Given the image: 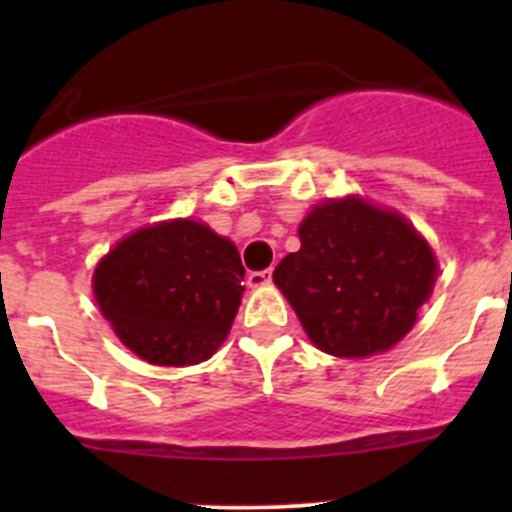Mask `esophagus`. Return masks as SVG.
<instances>
[{
    "mask_svg": "<svg viewBox=\"0 0 512 512\" xmlns=\"http://www.w3.org/2000/svg\"><path fill=\"white\" fill-rule=\"evenodd\" d=\"M266 284H271V271H251L248 274V287L251 289H259V287H266Z\"/></svg>",
    "mask_w": 512,
    "mask_h": 512,
    "instance_id": "1",
    "label": "esophagus"
}]
</instances>
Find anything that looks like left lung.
Returning a JSON list of instances; mask_svg holds the SVG:
<instances>
[{"instance_id": "1", "label": "left lung", "mask_w": 512, "mask_h": 512, "mask_svg": "<svg viewBox=\"0 0 512 512\" xmlns=\"http://www.w3.org/2000/svg\"><path fill=\"white\" fill-rule=\"evenodd\" d=\"M300 243L274 282L320 351L364 359L408 336L433 292L436 256L405 217L359 197L328 200L302 220Z\"/></svg>"}]
</instances>
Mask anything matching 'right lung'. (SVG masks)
Segmentation results:
<instances>
[{
  "mask_svg": "<svg viewBox=\"0 0 512 512\" xmlns=\"http://www.w3.org/2000/svg\"><path fill=\"white\" fill-rule=\"evenodd\" d=\"M238 248L197 220L148 225L94 269V297L120 341L148 364L210 359L241 305Z\"/></svg>",
  "mask_w": 512,
  "mask_h": 512,
  "instance_id": "add662e5",
  "label": "right lung"
}]
</instances>
